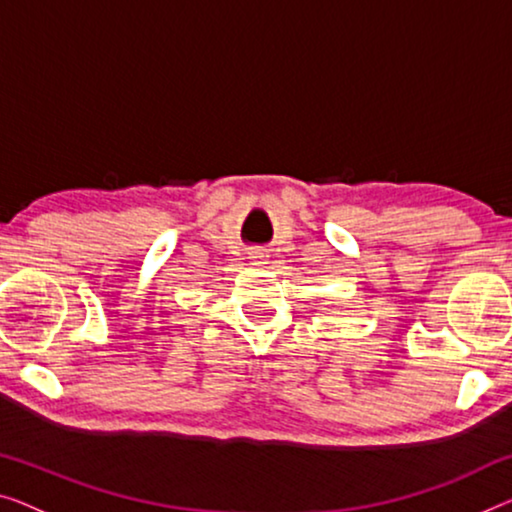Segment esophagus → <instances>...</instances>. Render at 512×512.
<instances>
[{
    "label": "esophagus",
    "mask_w": 512,
    "mask_h": 512,
    "mask_svg": "<svg viewBox=\"0 0 512 512\" xmlns=\"http://www.w3.org/2000/svg\"><path fill=\"white\" fill-rule=\"evenodd\" d=\"M250 259H253V264H266V262H269V250H266V248L250 250Z\"/></svg>",
    "instance_id": "obj_1"
}]
</instances>
